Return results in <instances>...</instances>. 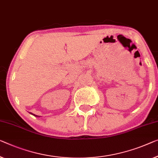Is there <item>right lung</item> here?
Wrapping results in <instances>:
<instances>
[{"instance_id": "add662e5", "label": "right lung", "mask_w": 158, "mask_h": 158, "mask_svg": "<svg viewBox=\"0 0 158 158\" xmlns=\"http://www.w3.org/2000/svg\"><path fill=\"white\" fill-rule=\"evenodd\" d=\"M30 114H32V113H30ZM32 115H33V116H36V117H37V116H37V115H35V114H32Z\"/></svg>"}]
</instances>
